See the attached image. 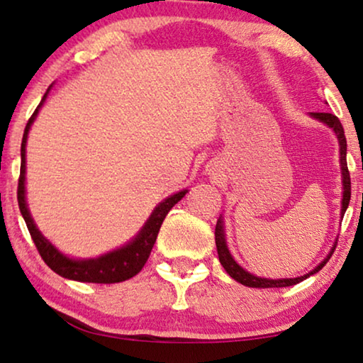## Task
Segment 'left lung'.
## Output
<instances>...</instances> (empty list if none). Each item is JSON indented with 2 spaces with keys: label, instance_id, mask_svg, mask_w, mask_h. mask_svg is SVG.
<instances>
[{
  "label": "left lung",
  "instance_id": "8db88e82",
  "mask_svg": "<svg viewBox=\"0 0 363 363\" xmlns=\"http://www.w3.org/2000/svg\"><path fill=\"white\" fill-rule=\"evenodd\" d=\"M309 117L315 118L332 128V132L335 133L337 140H339V160H340V172H342V200H340V218H344L347 208H349V201H350V175H349V168H347V140H345V133H344V127L339 118H337L334 113L329 112H309ZM215 241H216V250H218V256H220V262L221 266L225 267V271L230 274L233 279L240 282L242 286L247 287H256V289H269V287H287V286H294L299 284L301 281L307 279V277L319 272L322 267L325 266V262L330 259L332 252L335 250L337 240L334 245H332L329 255H327L324 259H322L319 264H317L314 269L306 272V274L297 276V277H281V279H269V277H261L256 274H251L250 271H246L245 267L238 264L235 261V257L228 250L226 245V235H225V220H223V215L220 216V220L216 223V230H215Z\"/></svg>",
  "mask_w": 363,
  "mask_h": 363
}]
</instances>
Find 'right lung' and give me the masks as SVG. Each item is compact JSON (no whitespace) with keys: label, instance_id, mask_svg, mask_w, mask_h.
<instances>
[{"label":"right lung","instance_id":"1","mask_svg":"<svg viewBox=\"0 0 363 363\" xmlns=\"http://www.w3.org/2000/svg\"><path fill=\"white\" fill-rule=\"evenodd\" d=\"M52 84L48 87L46 94H44L41 102L34 113L26 123L23 133L21 142V173H19V183H18V205L19 211L26 221V226L31 235L34 245H36L39 255H41L43 261L56 272V274L66 277L71 281L79 282H96V284H113V282H122L133 277L142 271L145 262L150 256V251L153 245H155L158 231L168 211L186 195L188 190H183L173 193V195L167 196L165 200L158 203L153 208L152 215L148 216L145 225L140 228L132 240L123 242L122 246L116 247V250L104 252L96 257H74L67 256L66 252L59 251L46 236L39 231L36 223H34L31 211H29L28 201H26V145H28V135L31 130V125L36 121L39 111L46 102V99L51 92Z\"/></svg>","mask_w":363,"mask_h":363}]
</instances>
